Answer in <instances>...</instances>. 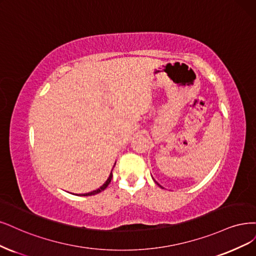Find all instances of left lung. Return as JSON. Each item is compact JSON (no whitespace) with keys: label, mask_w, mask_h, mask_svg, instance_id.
Listing matches in <instances>:
<instances>
[{"label":"left lung","mask_w":256,"mask_h":256,"mask_svg":"<svg viewBox=\"0 0 256 256\" xmlns=\"http://www.w3.org/2000/svg\"><path fill=\"white\" fill-rule=\"evenodd\" d=\"M156 184H158V183H156Z\"/></svg>","instance_id":"obj_1"}]
</instances>
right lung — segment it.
Returning <instances> with one entry per match:
<instances>
[{
	"mask_svg": "<svg viewBox=\"0 0 256 256\" xmlns=\"http://www.w3.org/2000/svg\"><path fill=\"white\" fill-rule=\"evenodd\" d=\"M111 179H112V172H111V174H110V176H109V178H108V180L104 182V184L102 185V186H100L98 190H93V192H88V194H84L82 196H92V195H96V194H98V192H102L104 190H106L107 188V186L109 185V183L111 182Z\"/></svg>",
	"mask_w": 256,
	"mask_h": 256,
	"instance_id": "1",
	"label": "right lung"
}]
</instances>
